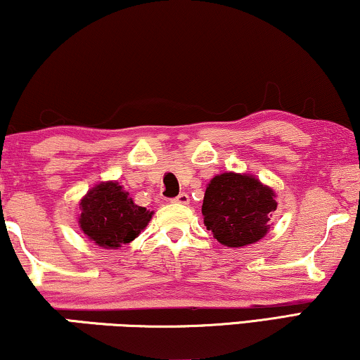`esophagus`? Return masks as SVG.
Listing matches in <instances>:
<instances>
[{"label":"esophagus","instance_id":"esophagus-1","mask_svg":"<svg viewBox=\"0 0 360 360\" xmlns=\"http://www.w3.org/2000/svg\"><path fill=\"white\" fill-rule=\"evenodd\" d=\"M173 202H178V204H189V195L186 194V192H181L178 197H174Z\"/></svg>","mask_w":360,"mask_h":360}]
</instances>
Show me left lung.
<instances>
[{"instance_id": "left-lung-1", "label": "left lung", "mask_w": 360, "mask_h": 360, "mask_svg": "<svg viewBox=\"0 0 360 360\" xmlns=\"http://www.w3.org/2000/svg\"><path fill=\"white\" fill-rule=\"evenodd\" d=\"M277 209L274 191L248 174L224 173L207 186L202 215L221 245L240 248L259 241Z\"/></svg>"}]
</instances>
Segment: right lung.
Returning a JSON list of instances; mask_svg holds the SVG:
<instances>
[{"label": "right lung", "instance_id": "right-lung-1", "mask_svg": "<svg viewBox=\"0 0 360 360\" xmlns=\"http://www.w3.org/2000/svg\"><path fill=\"white\" fill-rule=\"evenodd\" d=\"M79 226L101 248H120L134 241L153 212L135 205L117 182H101L81 200Z\"/></svg>", "mask_w": 360, "mask_h": 360}]
</instances>
